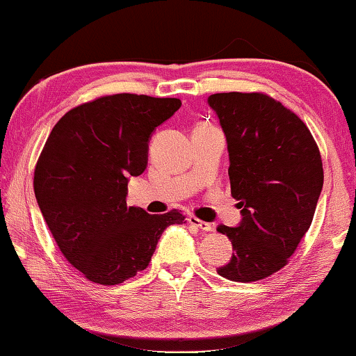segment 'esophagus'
Instances as JSON below:
<instances>
[{
	"mask_svg": "<svg viewBox=\"0 0 356 356\" xmlns=\"http://www.w3.org/2000/svg\"><path fill=\"white\" fill-rule=\"evenodd\" d=\"M188 223L191 225V227H196L201 231H212V225L207 223V222H202V220H200L198 217L195 216H190L188 217Z\"/></svg>",
	"mask_w": 356,
	"mask_h": 356,
	"instance_id": "1",
	"label": "esophagus"
}]
</instances>
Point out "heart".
<instances>
[{"mask_svg": "<svg viewBox=\"0 0 356 356\" xmlns=\"http://www.w3.org/2000/svg\"><path fill=\"white\" fill-rule=\"evenodd\" d=\"M202 127H204V125H202ZM198 128H200V127H198Z\"/></svg>", "mask_w": 356, "mask_h": 356, "instance_id": "b5f03b06", "label": "heart"}]
</instances>
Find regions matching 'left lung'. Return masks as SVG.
I'll return each instance as SVG.
<instances>
[{
  "label": "left lung",
  "instance_id": "obj_1",
  "mask_svg": "<svg viewBox=\"0 0 356 356\" xmlns=\"http://www.w3.org/2000/svg\"><path fill=\"white\" fill-rule=\"evenodd\" d=\"M207 103L227 136L231 195L242 213L238 228H217L234 250L217 273L242 284L266 279L312 223L323 187L318 145L295 112L264 93H216Z\"/></svg>",
  "mask_w": 356,
  "mask_h": 356
}]
</instances>
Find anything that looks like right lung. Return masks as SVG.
I'll return each mask as SVG.
<instances>
[{"mask_svg":"<svg viewBox=\"0 0 356 356\" xmlns=\"http://www.w3.org/2000/svg\"><path fill=\"white\" fill-rule=\"evenodd\" d=\"M182 106L177 98L117 93L74 107L56 122L35 168V195L58 249L82 275L117 285L149 266L182 212L152 216L128 206V177L147 166L154 129Z\"/></svg>","mask_w":356,"mask_h":356,"instance_id":"add662e5","label":"right lung"}]
</instances>
